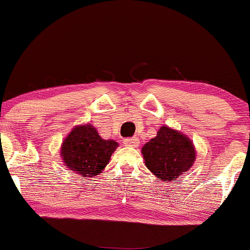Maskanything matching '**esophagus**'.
Here are the masks:
<instances>
[{
  "label": "esophagus",
  "instance_id": "obj_1",
  "mask_svg": "<svg viewBox=\"0 0 250 250\" xmlns=\"http://www.w3.org/2000/svg\"><path fill=\"white\" fill-rule=\"evenodd\" d=\"M139 137L134 136V137H129V139H125L123 140V143H125V146H129V147H137L139 146Z\"/></svg>",
  "mask_w": 250,
  "mask_h": 250
}]
</instances>
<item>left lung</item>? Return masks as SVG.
<instances>
[{
  "label": "left lung",
  "instance_id": "obj_1",
  "mask_svg": "<svg viewBox=\"0 0 250 250\" xmlns=\"http://www.w3.org/2000/svg\"><path fill=\"white\" fill-rule=\"evenodd\" d=\"M146 166L162 181H175L195 161V149L187 136L163 125L142 148Z\"/></svg>",
  "mask_w": 250,
  "mask_h": 250
}]
</instances>
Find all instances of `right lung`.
<instances>
[{
    "instance_id": "add662e5",
    "label": "right lung",
    "mask_w": 250,
    "mask_h": 250,
    "mask_svg": "<svg viewBox=\"0 0 250 250\" xmlns=\"http://www.w3.org/2000/svg\"><path fill=\"white\" fill-rule=\"evenodd\" d=\"M114 140H102L91 125L73 129L62 145V157L65 166L82 177H94L108 165L117 148Z\"/></svg>"
}]
</instances>
